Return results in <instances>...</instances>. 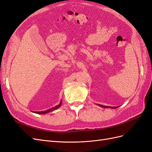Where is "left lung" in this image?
<instances>
[{"label": "left lung", "instance_id": "1", "mask_svg": "<svg viewBox=\"0 0 152 152\" xmlns=\"http://www.w3.org/2000/svg\"><path fill=\"white\" fill-rule=\"evenodd\" d=\"M99 106H100V107H102L104 108H112V109H115V108H117V107H107V106H103L102 104H99Z\"/></svg>", "mask_w": 152, "mask_h": 152}]
</instances>
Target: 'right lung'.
Returning a JSON list of instances; mask_svg holds the SVG:
<instances>
[{"label": "right lung", "instance_id": "right-lung-1", "mask_svg": "<svg viewBox=\"0 0 152 152\" xmlns=\"http://www.w3.org/2000/svg\"><path fill=\"white\" fill-rule=\"evenodd\" d=\"M61 103H62V101L61 100V102H60V103H59V105L56 106V107H53V108H52L48 109V110H45V111H44V112H42H42H34V113H37V114H45V113H49V112H53V111H54V110H56V109H58V108H59V107H61Z\"/></svg>", "mask_w": 152, "mask_h": 152}]
</instances>
